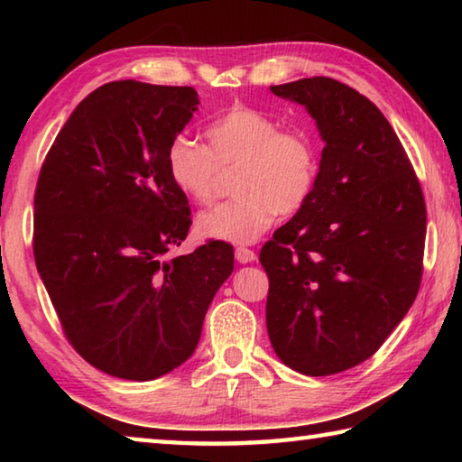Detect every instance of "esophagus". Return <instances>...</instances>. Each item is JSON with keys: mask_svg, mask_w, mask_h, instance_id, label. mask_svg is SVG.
I'll list each match as a JSON object with an SVG mask.
<instances>
[{"mask_svg": "<svg viewBox=\"0 0 462 462\" xmlns=\"http://www.w3.org/2000/svg\"><path fill=\"white\" fill-rule=\"evenodd\" d=\"M234 256H236V261L246 264V263H253L256 259V253L253 248H246V246H236V250H234Z\"/></svg>", "mask_w": 462, "mask_h": 462, "instance_id": "obj_1", "label": "esophagus"}]
</instances>
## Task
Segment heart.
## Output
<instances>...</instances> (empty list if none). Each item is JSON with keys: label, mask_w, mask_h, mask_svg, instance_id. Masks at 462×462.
Returning <instances> with one entry per match:
<instances>
[{"label": "heart", "mask_w": 462, "mask_h": 462, "mask_svg": "<svg viewBox=\"0 0 462 462\" xmlns=\"http://www.w3.org/2000/svg\"><path fill=\"white\" fill-rule=\"evenodd\" d=\"M206 138L203 146L179 134L165 154L171 183L195 203L212 201L222 171L238 169L232 179L236 198L198 217L206 236L254 242L277 214L300 212L316 189L319 156L314 138L301 130H281L269 114L236 104L208 124Z\"/></svg>", "instance_id": "1"}]
</instances>
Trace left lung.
<instances>
[{"mask_svg":"<svg viewBox=\"0 0 462 462\" xmlns=\"http://www.w3.org/2000/svg\"><path fill=\"white\" fill-rule=\"evenodd\" d=\"M324 138L316 189L261 248L267 330L287 366L326 377L373 356L408 314L424 273L426 201L381 109L330 77L271 85Z\"/></svg>","mask_w":462,"mask_h":462,"instance_id":"left-lung-1","label":"left lung"}]
</instances>
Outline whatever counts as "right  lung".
I'll list each match as a JSON object with an SVG mask.
<instances>
[{
  "label": "right lung",
  "instance_id": "right-lung-1",
  "mask_svg": "<svg viewBox=\"0 0 462 462\" xmlns=\"http://www.w3.org/2000/svg\"><path fill=\"white\" fill-rule=\"evenodd\" d=\"M198 91L112 81L91 91L54 138L34 191V261L62 334L89 365L151 381L185 363L234 271V248L187 238L191 209L165 154Z\"/></svg>",
  "mask_w": 462,
  "mask_h": 462
}]
</instances>
